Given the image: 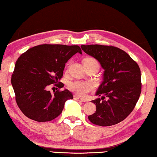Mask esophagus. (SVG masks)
<instances>
[{
	"label": "esophagus",
	"mask_w": 157,
	"mask_h": 157,
	"mask_svg": "<svg viewBox=\"0 0 157 157\" xmlns=\"http://www.w3.org/2000/svg\"><path fill=\"white\" fill-rule=\"evenodd\" d=\"M74 98L75 100H77V101H81V102H86V100H85V99H83V98L79 97L78 96H77V95H74Z\"/></svg>",
	"instance_id": "esophagus-1"
}]
</instances>
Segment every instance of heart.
Wrapping results in <instances>:
<instances>
[{
  "label": "heart",
  "instance_id": "heart-1",
  "mask_svg": "<svg viewBox=\"0 0 157 157\" xmlns=\"http://www.w3.org/2000/svg\"><path fill=\"white\" fill-rule=\"evenodd\" d=\"M84 64L98 65V63L97 60L94 58L88 57L84 59ZM68 87L71 92H74L75 94L81 96V97H84L87 93L92 91L93 89H94V85L88 81H75L69 83Z\"/></svg>",
  "mask_w": 157,
  "mask_h": 157
}]
</instances>
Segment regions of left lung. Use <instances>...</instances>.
Masks as SVG:
<instances>
[{"label": "left lung", "instance_id": "obj_1", "mask_svg": "<svg viewBox=\"0 0 157 157\" xmlns=\"http://www.w3.org/2000/svg\"><path fill=\"white\" fill-rule=\"evenodd\" d=\"M81 49L95 58L104 69L103 81L92 101L97 109L88 119L93 124L113 125L124 120L135 107L141 92L139 66L122 49L114 46L81 45ZM108 100H104L105 97Z\"/></svg>", "mask_w": 157, "mask_h": 157}]
</instances>
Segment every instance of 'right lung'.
<instances>
[{"label":"right lung","mask_w":157,"mask_h":157,"mask_svg":"<svg viewBox=\"0 0 157 157\" xmlns=\"http://www.w3.org/2000/svg\"><path fill=\"white\" fill-rule=\"evenodd\" d=\"M77 52L78 45L43 44L22 54L16 60L12 76V85L16 103L29 119L38 122L50 121L61 114L65 101L72 99L67 90L48 91L51 84L62 88L65 63Z\"/></svg>","instance_id":"1"}]
</instances>
